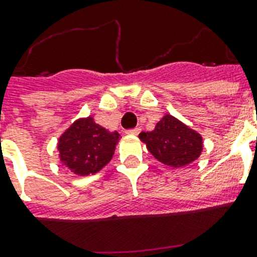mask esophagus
I'll use <instances>...</instances> for the list:
<instances>
[{
  "instance_id": "34e87169",
  "label": "esophagus",
  "mask_w": 257,
  "mask_h": 257,
  "mask_svg": "<svg viewBox=\"0 0 257 257\" xmlns=\"http://www.w3.org/2000/svg\"><path fill=\"white\" fill-rule=\"evenodd\" d=\"M140 131H141L140 128L129 129V131H126V135H132V136H136V135H139V133H140Z\"/></svg>"
}]
</instances>
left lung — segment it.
Returning <instances> with one entry per match:
<instances>
[{
  "label": "left lung",
  "mask_w": 257,
  "mask_h": 257,
  "mask_svg": "<svg viewBox=\"0 0 257 257\" xmlns=\"http://www.w3.org/2000/svg\"><path fill=\"white\" fill-rule=\"evenodd\" d=\"M151 155L172 168H183L201 156L203 136L169 113L164 114L152 132L139 135Z\"/></svg>",
  "instance_id": "1"
}]
</instances>
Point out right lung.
<instances>
[{
  "label": "right lung",
  "instance_id": "obj_1",
  "mask_svg": "<svg viewBox=\"0 0 257 257\" xmlns=\"http://www.w3.org/2000/svg\"><path fill=\"white\" fill-rule=\"evenodd\" d=\"M118 140L117 131L105 129L93 116L81 117L58 137V159L74 175H94L112 160Z\"/></svg>",
  "mask_w": 257,
  "mask_h": 257
}]
</instances>
